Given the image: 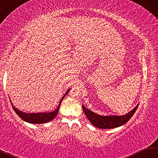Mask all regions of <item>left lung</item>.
Wrapping results in <instances>:
<instances>
[{"mask_svg":"<svg viewBox=\"0 0 158 158\" xmlns=\"http://www.w3.org/2000/svg\"><path fill=\"white\" fill-rule=\"evenodd\" d=\"M139 106L138 105L134 108L132 110L123 116H101L94 113L89 109L85 107L84 105H82L83 110L85 116L89 120V121L95 126L96 127L101 128V129H111L121 126L129 121L132 118V116L135 113L136 110L137 109Z\"/></svg>","mask_w":158,"mask_h":158,"instance_id":"left-lung-1","label":"left lung"}]
</instances>
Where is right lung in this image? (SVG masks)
I'll list each match as a JSON object with an SVG mask.
<instances>
[{"mask_svg": "<svg viewBox=\"0 0 158 158\" xmlns=\"http://www.w3.org/2000/svg\"><path fill=\"white\" fill-rule=\"evenodd\" d=\"M70 90V89L68 90V91L65 93V94L63 96V98L60 99L59 105L57 109H56L54 111H51V112H44V113H25V112L21 111L19 110L17 108H15V106L12 104V108L14 109L15 111L16 112L19 116L23 121L26 122H28L29 123H35V124H42V123H45L49 122L54 118L56 116L58 111H59V108L61 104V102L63 101V98L65 97L66 95L68 94V92ZM11 101V100H10Z\"/></svg>", "mask_w": 158, "mask_h": 158, "instance_id": "1", "label": "right lung"}]
</instances>
